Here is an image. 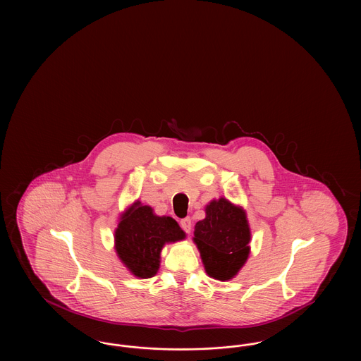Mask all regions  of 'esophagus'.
Masks as SVG:
<instances>
[{
	"mask_svg": "<svg viewBox=\"0 0 361 361\" xmlns=\"http://www.w3.org/2000/svg\"><path fill=\"white\" fill-rule=\"evenodd\" d=\"M181 227H183V230L185 231V233H190V230H192V221H190V218H185V219H183L181 222Z\"/></svg>",
	"mask_w": 361,
	"mask_h": 361,
	"instance_id": "esophagus-1",
	"label": "esophagus"
}]
</instances>
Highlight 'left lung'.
Masks as SVG:
<instances>
[{"mask_svg": "<svg viewBox=\"0 0 361 361\" xmlns=\"http://www.w3.org/2000/svg\"><path fill=\"white\" fill-rule=\"evenodd\" d=\"M196 243L208 276L226 281L240 272L250 252V227L243 208L221 197L206 207L195 226Z\"/></svg>", "mask_w": 361, "mask_h": 361, "instance_id": "1", "label": "left lung"}]
</instances>
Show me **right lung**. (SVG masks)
<instances>
[{
    "mask_svg": "<svg viewBox=\"0 0 361 361\" xmlns=\"http://www.w3.org/2000/svg\"><path fill=\"white\" fill-rule=\"evenodd\" d=\"M184 238L185 233L173 218L158 216L152 207L135 202L121 215L115 250L133 275L149 279L159 269L162 247Z\"/></svg>",
    "mask_w": 361,
    "mask_h": 361,
    "instance_id": "add662e5",
    "label": "right lung"
}]
</instances>
